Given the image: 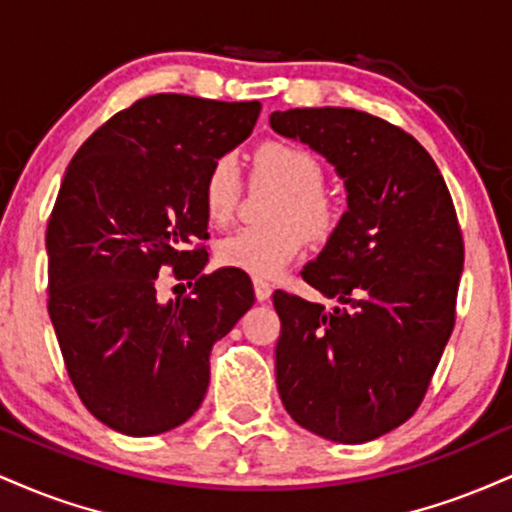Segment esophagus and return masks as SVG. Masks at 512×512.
Here are the masks:
<instances>
[{"label": "esophagus", "instance_id": "1", "mask_svg": "<svg viewBox=\"0 0 512 512\" xmlns=\"http://www.w3.org/2000/svg\"><path fill=\"white\" fill-rule=\"evenodd\" d=\"M252 286H255V298L260 300V303H267L269 298H272V283L269 281H264V279H255L252 281Z\"/></svg>", "mask_w": 512, "mask_h": 512}]
</instances>
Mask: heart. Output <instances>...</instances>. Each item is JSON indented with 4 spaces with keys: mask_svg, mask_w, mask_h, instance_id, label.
<instances>
[{
    "mask_svg": "<svg viewBox=\"0 0 512 512\" xmlns=\"http://www.w3.org/2000/svg\"><path fill=\"white\" fill-rule=\"evenodd\" d=\"M252 178L281 188L267 226H240L217 243L221 267L252 276H276L303 248V236L322 243L341 221L338 202L324 190L326 169L315 152L288 140H267L252 157ZM243 197V174L233 155L209 164L202 205L214 224H229Z\"/></svg>",
    "mask_w": 512,
    "mask_h": 512,
    "instance_id": "heart-1",
    "label": "heart"
}]
</instances>
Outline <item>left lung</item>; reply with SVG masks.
<instances>
[{"instance_id": "8db88e82", "label": "left lung", "mask_w": 512, "mask_h": 512, "mask_svg": "<svg viewBox=\"0 0 512 512\" xmlns=\"http://www.w3.org/2000/svg\"><path fill=\"white\" fill-rule=\"evenodd\" d=\"M272 128L346 178L348 212L303 279L338 307L276 291V386L300 427L365 443L410 420L455 326L465 243L446 181L403 128L343 107L288 109Z\"/></svg>"}]
</instances>
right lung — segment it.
Wrapping results in <instances>:
<instances>
[{
  "label": "right lung",
  "mask_w": 512,
  "mask_h": 512,
  "mask_svg": "<svg viewBox=\"0 0 512 512\" xmlns=\"http://www.w3.org/2000/svg\"><path fill=\"white\" fill-rule=\"evenodd\" d=\"M260 109L159 92L102 123L66 169L45 236L47 312L78 398L114 432L186 422L207 393L214 341L255 303L245 272H202V181ZM164 275L191 291L162 304Z\"/></svg>",
  "instance_id": "right-lung-1"
}]
</instances>
